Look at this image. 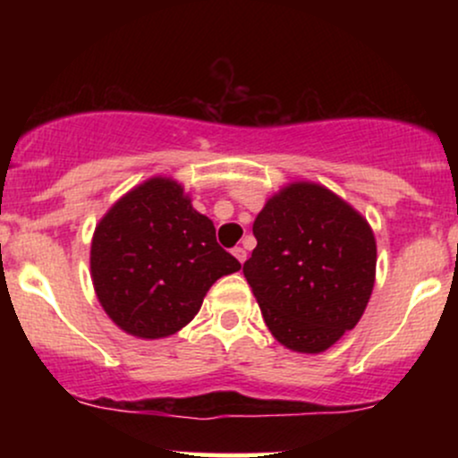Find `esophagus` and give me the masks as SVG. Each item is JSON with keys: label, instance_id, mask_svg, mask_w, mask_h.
<instances>
[{"label": "esophagus", "instance_id": "obj_1", "mask_svg": "<svg viewBox=\"0 0 458 458\" xmlns=\"http://www.w3.org/2000/svg\"><path fill=\"white\" fill-rule=\"evenodd\" d=\"M233 254H234V259L241 262V265H243V262L247 260V251L243 250V247H234V250H233Z\"/></svg>", "mask_w": 458, "mask_h": 458}]
</instances>
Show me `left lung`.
<instances>
[{
	"label": "left lung",
	"mask_w": 458,
	"mask_h": 458,
	"mask_svg": "<svg viewBox=\"0 0 458 458\" xmlns=\"http://www.w3.org/2000/svg\"><path fill=\"white\" fill-rule=\"evenodd\" d=\"M243 276L277 343L320 353L353 329L375 286L377 243L351 204L317 182L267 199Z\"/></svg>",
	"instance_id": "8db88e82"
}]
</instances>
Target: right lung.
Segmentation results:
<instances>
[{
    "label": "right lung",
    "instance_id": "obj_1",
    "mask_svg": "<svg viewBox=\"0 0 458 458\" xmlns=\"http://www.w3.org/2000/svg\"><path fill=\"white\" fill-rule=\"evenodd\" d=\"M92 284L107 317L131 335L176 334L198 314L208 288L241 262L219 247L215 225L172 178L131 189L92 236Z\"/></svg>",
    "mask_w": 458,
    "mask_h": 458
}]
</instances>
